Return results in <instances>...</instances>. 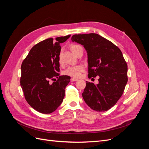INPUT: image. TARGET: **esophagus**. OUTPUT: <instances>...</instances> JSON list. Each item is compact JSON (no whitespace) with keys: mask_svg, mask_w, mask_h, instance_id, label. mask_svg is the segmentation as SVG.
Segmentation results:
<instances>
[{"mask_svg":"<svg viewBox=\"0 0 149 149\" xmlns=\"http://www.w3.org/2000/svg\"><path fill=\"white\" fill-rule=\"evenodd\" d=\"M70 80H71V81H78V79L72 78H71Z\"/></svg>","mask_w":149,"mask_h":149,"instance_id":"esophagus-1","label":"esophagus"}]
</instances>
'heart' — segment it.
I'll list each match as a JSON object with an SVG mask.
<instances>
[{
  "label": "heart",
  "instance_id": "heart-1",
  "mask_svg": "<svg viewBox=\"0 0 149 149\" xmlns=\"http://www.w3.org/2000/svg\"><path fill=\"white\" fill-rule=\"evenodd\" d=\"M82 48L79 45H71L70 46V49L71 52H73L74 54L76 52L78 49ZM84 71V68L83 66L81 65L78 66H70L64 71V74L68 76H71V77L73 78H79V76L81 74V73Z\"/></svg>",
  "mask_w": 149,
  "mask_h": 149
}]
</instances>
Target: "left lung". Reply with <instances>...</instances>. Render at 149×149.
Wrapping results in <instances>:
<instances>
[{
    "instance_id": "1",
    "label": "left lung",
    "mask_w": 149,
    "mask_h": 149,
    "mask_svg": "<svg viewBox=\"0 0 149 149\" xmlns=\"http://www.w3.org/2000/svg\"><path fill=\"white\" fill-rule=\"evenodd\" d=\"M72 42L81 44L88 53V78L99 76V83L86 81L82 94L87 105L97 112L114 106L127 83V65L120 49L96 33L74 35Z\"/></svg>"
}]
</instances>
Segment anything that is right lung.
<instances>
[{
  "mask_svg": "<svg viewBox=\"0 0 149 149\" xmlns=\"http://www.w3.org/2000/svg\"><path fill=\"white\" fill-rule=\"evenodd\" d=\"M70 36L57 37L55 43L53 38H50L36 44L22 63L20 86L25 100L31 107L42 114L52 113L63 101L65 88L70 77L58 73L60 44L66 42ZM55 77L56 82L49 83Z\"/></svg>",
  "mask_w": 149,
  "mask_h": 149,
  "instance_id": "right-lung-1",
  "label": "right lung"
}]
</instances>
